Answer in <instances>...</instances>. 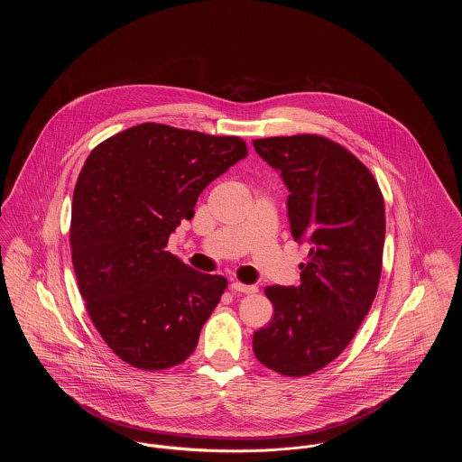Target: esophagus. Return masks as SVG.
<instances>
[{
  "label": "esophagus",
  "instance_id": "1",
  "mask_svg": "<svg viewBox=\"0 0 462 462\" xmlns=\"http://www.w3.org/2000/svg\"><path fill=\"white\" fill-rule=\"evenodd\" d=\"M231 290H233V291H240V293H256V291H258V286H254V284H244V282H240V281H235V282H231Z\"/></svg>",
  "mask_w": 462,
  "mask_h": 462
}]
</instances>
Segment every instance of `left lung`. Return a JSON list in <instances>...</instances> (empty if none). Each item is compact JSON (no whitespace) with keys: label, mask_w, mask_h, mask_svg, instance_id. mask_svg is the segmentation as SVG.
Here are the masks:
<instances>
[{"label":"left lung","mask_w":462,"mask_h":462,"mask_svg":"<svg viewBox=\"0 0 462 462\" xmlns=\"http://www.w3.org/2000/svg\"><path fill=\"white\" fill-rule=\"evenodd\" d=\"M281 172L295 240L311 245L299 286H266L272 320L254 332L258 361L306 377L352 341L375 299L386 236L384 198L370 169L322 134L253 140Z\"/></svg>","instance_id":"1"}]
</instances>
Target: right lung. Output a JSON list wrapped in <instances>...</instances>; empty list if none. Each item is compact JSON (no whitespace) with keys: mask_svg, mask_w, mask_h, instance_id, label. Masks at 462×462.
I'll list each match as a JSON object with an SVG mask.
<instances>
[{"mask_svg":"<svg viewBox=\"0 0 462 462\" xmlns=\"http://www.w3.org/2000/svg\"><path fill=\"white\" fill-rule=\"evenodd\" d=\"M245 156L240 136L143 123L85 160L72 196V266L94 328L133 368L167 370L196 350L227 281L165 247L200 192Z\"/></svg>","mask_w":462,"mask_h":462,"instance_id":"obj_1","label":"right lung"}]
</instances>
